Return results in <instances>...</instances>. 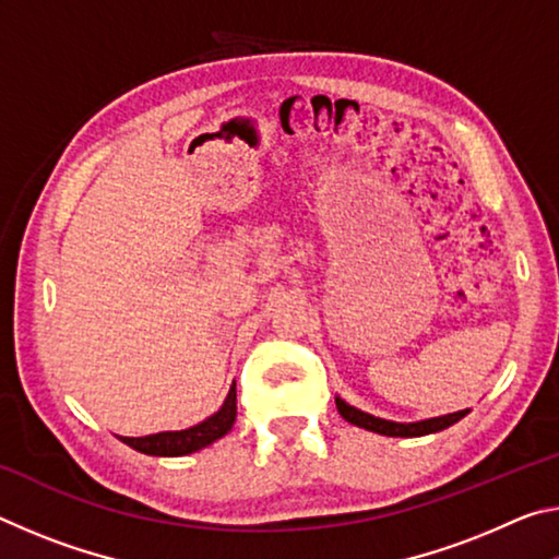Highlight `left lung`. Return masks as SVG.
Wrapping results in <instances>:
<instances>
[{
  "mask_svg": "<svg viewBox=\"0 0 559 559\" xmlns=\"http://www.w3.org/2000/svg\"><path fill=\"white\" fill-rule=\"evenodd\" d=\"M335 404H337V412L343 414V419L349 421V424H355V427L374 431V433H382V437H404V439L427 437V433H437V431L449 429L451 424L461 421L463 416L471 412V409H461V412H453V414L431 416V419H421V421H390V419H382V416H374V414H367L362 409H357V406L347 404L343 396H335Z\"/></svg>",
  "mask_w": 559,
  "mask_h": 559,
  "instance_id": "1",
  "label": "left lung"
}]
</instances>
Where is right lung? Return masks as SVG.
<instances>
[{
	"label": "right lung",
	"mask_w": 559,
	"mask_h": 559,
	"mask_svg": "<svg viewBox=\"0 0 559 559\" xmlns=\"http://www.w3.org/2000/svg\"><path fill=\"white\" fill-rule=\"evenodd\" d=\"M236 421V382L229 386V394H226L224 404L219 412L206 416L204 421L194 424L189 429L179 431H159L150 433V437H120L122 443H128L130 449L140 453H147V456H187V453H194L204 447H210L216 439L226 437L231 431Z\"/></svg>",
	"instance_id": "right-lung-1"
}]
</instances>
